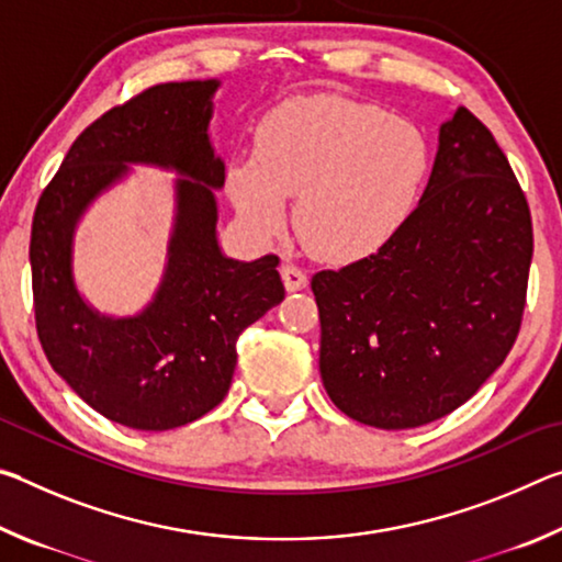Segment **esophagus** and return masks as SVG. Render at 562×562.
<instances>
[{
    "label": "esophagus",
    "instance_id": "obj_1",
    "mask_svg": "<svg viewBox=\"0 0 562 562\" xmlns=\"http://www.w3.org/2000/svg\"><path fill=\"white\" fill-rule=\"evenodd\" d=\"M282 282H284V290L288 292H297L307 288V274H304L300 268H294V265H282Z\"/></svg>",
    "mask_w": 562,
    "mask_h": 562
}]
</instances>
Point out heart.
I'll return each mask as SVG.
<instances>
[{
  "instance_id": "1",
  "label": "heart",
  "mask_w": 562,
  "mask_h": 562,
  "mask_svg": "<svg viewBox=\"0 0 562 562\" xmlns=\"http://www.w3.org/2000/svg\"><path fill=\"white\" fill-rule=\"evenodd\" d=\"M429 173V144L414 123L345 97H302L260 121L255 156L225 168V190L247 233L272 240L294 225L319 260L372 258L394 240Z\"/></svg>"
}]
</instances>
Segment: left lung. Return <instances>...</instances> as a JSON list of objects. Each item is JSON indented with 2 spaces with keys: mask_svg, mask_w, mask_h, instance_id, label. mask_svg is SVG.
Listing matches in <instances>:
<instances>
[{
  "mask_svg": "<svg viewBox=\"0 0 562 562\" xmlns=\"http://www.w3.org/2000/svg\"><path fill=\"white\" fill-rule=\"evenodd\" d=\"M530 258V207L508 158L456 109L394 240L312 278L331 402L376 429H414L469 402L518 337Z\"/></svg>",
  "mask_w": 562,
  "mask_h": 562,
  "instance_id": "left-lung-1",
  "label": "left lung"
}]
</instances>
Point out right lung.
I'll list each match as a JSON object with an SVG mask.
<instances>
[{
	"label": "right lung",
	"instance_id": "1",
	"mask_svg": "<svg viewBox=\"0 0 562 562\" xmlns=\"http://www.w3.org/2000/svg\"><path fill=\"white\" fill-rule=\"evenodd\" d=\"M221 81H170L83 128L36 203L32 290L44 355L111 422L168 431L223 402L235 341L284 297L278 255L240 262L217 245L215 190L225 164L207 136ZM176 169L177 215L165 280L133 318L101 316L72 280V235L86 207L128 165Z\"/></svg>",
	"mask_w": 562,
	"mask_h": 562
}]
</instances>
